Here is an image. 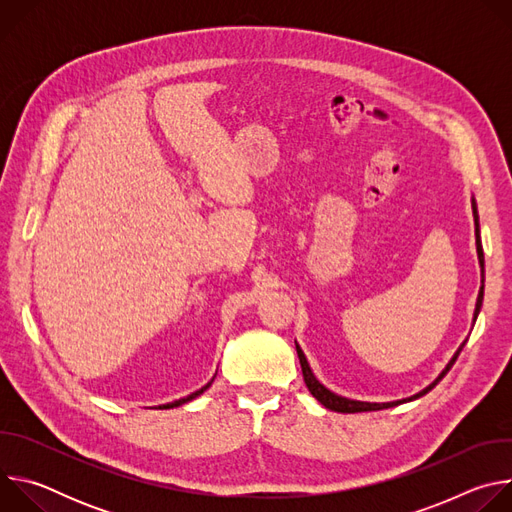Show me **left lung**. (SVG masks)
Returning a JSON list of instances; mask_svg holds the SVG:
<instances>
[{
	"mask_svg": "<svg viewBox=\"0 0 512 512\" xmlns=\"http://www.w3.org/2000/svg\"><path fill=\"white\" fill-rule=\"evenodd\" d=\"M472 208H474V221H476V247H478V259H480V265H482V283H484V253H482V243H480V231H478V212H476V202H472ZM482 298H484V285L480 287V294H478V302H476V312H474V318H478V312H480V306H482ZM466 344V342H464ZM464 344L458 348V352L454 354V358L448 362V367L444 369V373L437 377L427 389H423L421 393H417V395H413V397H409V399H403V401H411V399H417V397H421V395H425V393H429L437 383H440L446 375H448V371L454 367V362L458 360V356H460V352H462V348H464ZM296 350H298V356H300V364H302V373H304V381H306V385H308V389H310V393L324 405V407H328V409H332V411H338V413H360V411H379V409H389V407H395V405H399V403H403V401H393V403H362V401H350V399H344V397H338V395H334V393H330L326 387H322L318 381H316V377L312 375V371H310V364H308V360H306V356H304V352H302V348L300 346H296Z\"/></svg>",
	"mask_w": 512,
	"mask_h": 512,
	"instance_id": "8db88e82",
	"label": "left lung"
}]
</instances>
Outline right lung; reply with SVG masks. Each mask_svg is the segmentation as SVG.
I'll use <instances>...</instances> for the list:
<instances>
[{
    "instance_id": "add662e5",
    "label": "right lung",
    "mask_w": 512,
    "mask_h": 512,
    "mask_svg": "<svg viewBox=\"0 0 512 512\" xmlns=\"http://www.w3.org/2000/svg\"><path fill=\"white\" fill-rule=\"evenodd\" d=\"M208 387H210V383H208V385H206V387H202V389H200V391H196V393H192V395H188V397H184V399H178V401H174V403H168V405H162V407H160V409H170V407H178V405H182V403H188V401H190V399H194V397H198V395H200V393H204V391H206V389H208Z\"/></svg>"
}]
</instances>
